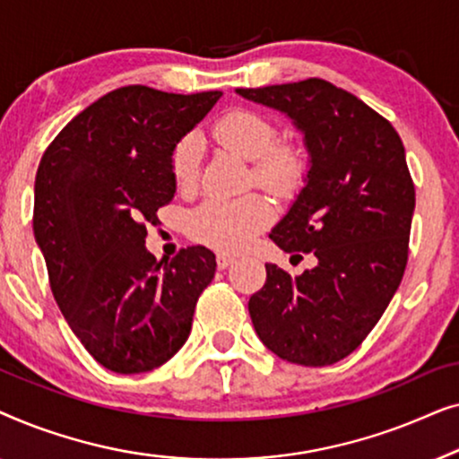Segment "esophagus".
I'll use <instances>...</instances> for the list:
<instances>
[{
    "instance_id": "esophagus-1",
    "label": "esophagus",
    "mask_w": 459,
    "mask_h": 459,
    "mask_svg": "<svg viewBox=\"0 0 459 459\" xmlns=\"http://www.w3.org/2000/svg\"><path fill=\"white\" fill-rule=\"evenodd\" d=\"M234 256H230V255H217V267L219 269H228L230 265H234Z\"/></svg>"
}]
</instances>
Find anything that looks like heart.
Returning a JSON list of instances; mask_svg holds the SVG:
<instances>
[{"label":"heart","instance_id":"b5f03b06","mask_svg":"<svg viewBox=\"0 0 459 459\" xmlns=\"http://www.w3.org/2000/svg\"><path fill=\"white\" fill-rule=\"evenodd\" d=\"M212 134L253 162V179L273 194H292L305 178V159L290 143H278V129L267 117L253 110H234L219 118ZM203 143L196 135H186L171 154V173L179 190L196 184ZM273 211L259 194L223 200L209 198L187 215L186 228L192 240L221 253L247 248L255 236L272 223Z\"/></svg>","mask_w":459,"mask_h":459}]
</instances>
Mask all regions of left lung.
Segmentation results:
<instances>
[{
    "instance_id": "8db88e82",
    "label": "left lung",
    "mask_w": 459,
    "mask_h": 459,
    "mask_svg": "<svg viewBox=\"0 0 459 459\" xmlns=\"http://www.w3.org/2000/svg\"><path fill=\"white\" fill-rule=\"evenodd\" d=\"M236 93L284 112L303 134L305 186L269 238L317 259L297 278L267 263L250 319L281 359L332 366L372 332L403 278L416 209L403 142L385 117L324 79Z\"/></svg>"
}]
</instances>
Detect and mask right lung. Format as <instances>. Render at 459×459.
Returning a JSON list of instances; mask_svg holds the SVG:
<instances>
[{
    "instance_id": "obj_1",
    "label": "right lung",
    "mask_w": 459,
    "mask_h": 459,
    "mask_svg": "<svg viewBox=\"0 0 459 459\" xmlns=\"http://www.w3.org/2000/svg\"><path fill=\"white\" fill-rule=\"evenodd\" d=\"M219 98L121 87L79 112L41 156L33 231L49 286L74 336L110 372L142 374L171 359L215 275L204 247L156 261L146 228L178 187L173 148Z\"/></svg>"
}]
</instances>
